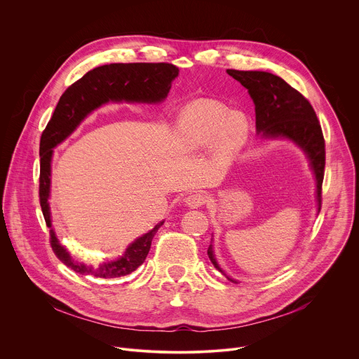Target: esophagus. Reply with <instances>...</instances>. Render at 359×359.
Masks as SVG:
<instances>
[{
	"label": "esophagus",
	"mask_w": 359,
	"mask_h": 359,
	"mask_svg": "<svg viewBox=\"0 0 359 359\" xmlns=\"http://www.w3.org/2000/svg\"><path fill=\"white\" fill-rule=\"evenodd\" d=\"M205 201H207V196L203 193H193V194L187 196V198H186V204L191 208L201 207Z\"/></svg>",
	"instance_id": "1"
}]
</instances>
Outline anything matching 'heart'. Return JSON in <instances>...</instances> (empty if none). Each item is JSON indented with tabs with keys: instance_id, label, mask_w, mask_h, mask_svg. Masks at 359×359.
Segmentation results:
<instances>
[{
	"instance_id": "1",
	"label": "heart",
	"mask_w": 359,
	"mask_h": 359,
	"mask_svg": "<svg viewBox=\"0 0 359 359\" xmlns=\"http://www.w3.org/2000/svg\"><path fill=\"white\" fill-rule=\"evenodd\" d=\"M180 131L187 147L200 148L215 141L218 151L229 156L245 144L250 124L243 112H229L215 101H200L183 111Z\"/></svg>"
}]
</instances>
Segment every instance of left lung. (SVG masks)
I'll return each instance as SVG.
<instances>
[{"mask_svg":"<svg viewBox=\"0 0 359 359\" xmlns=\"http://www.w3.org/2000/svg\"><path fill=\"white\" fill-rule=\"evenodd\" d=\"M226 73L248 88L255 104L258 134L264 138H289L306 152L316 176L320 210L325 166V142L320 121L309 100L283 79L268 72L228 69ZM207 254L212 265L222 272L215 262L211 244ZM226 279L236 283L228 276Z\"/></svg>","mask_w":359,"mask_h":359,"instance_id":"left-lung-1","label":"left lung"}]
</instances>
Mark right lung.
<instances>
[{
    "mask_svg": "<svg viewBox=\"0 0 359 359\" xmlns=\"http://www.w3.org/2000/svg\"><path fill=\"white\" fill-rule=\"evenodd\" d=\"M177 74L179 69L170 63H111L87 72L81 79L66 88L50 121L42 133L39 145V203L49 228L52 224L48 198L50 190V159L53 148L63 142L83 119L101 104L108 101H162L168 95L172 81ZM162 224L163 222H159L149 232L135 240L119 259L100 264L95 268L86 266L73 259L67 250L59 244L53 229H50V247L59 261L76 273L102 279L121 278L133 273L144 264L151 250L154 236Z\"/></svg>",
    "mask_w": 359,
    "mask_h": 359,
    "instance_id": "right-lung-1",
    "label": "right lung"
}]
</instances>
